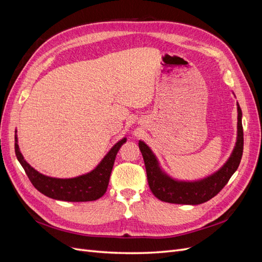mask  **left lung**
Wrapping results in <instances>:
<instances>
[{"instance_id": "left-lung-1", "label": "left lung", "mask_w": 262, "mask_h": 262, "mask_svg": "<svg viewBox=\"0 0 262 262\" xmlns=\"http://www.w3.org/2000/svg\"><path fill=\"white\" fill-rule=\"evenodd\" d=\"M237 112V142L231 157L220 170L202 180L177 181L170 178L161 169L150 148L144 142H139V147L145 164L148 186L157 199L168 203L195 205L209 201L225 187L233 173L238 168L244 150L242 109L238 104Z\"/></svg>"}]
</instances>
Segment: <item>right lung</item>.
I'll return each mask as SVG.
<instances>
[{
    "label": "right lung",
    "mask_w": 262,
    "mask_h": 262,
    "mask_svg": "<svg viewBox=\"0 0 262 262\" xmlns=\"http://www.w3.org/2000/svg\"><path fill=\"white\" fill-rule=\"evenodd\" d=\"M125 141L126 139L123 138L116 143L94 170L86 173V175L69 179L45 176L31 167L24 160L17 144L16 137H15V154H16L17 160L23 166L30 182L38 191L55 200L86 202L97 200L105 194L109 184L110 173H112L114 167L116 155Z\"/></svg>",
    "instance_id": "obj_1"
}]
</instances>
